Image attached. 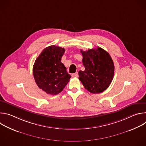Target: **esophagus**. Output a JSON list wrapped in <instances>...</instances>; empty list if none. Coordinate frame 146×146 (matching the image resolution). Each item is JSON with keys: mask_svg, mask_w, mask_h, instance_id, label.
<instances>
[{"mask_svg": "<svg viewBox=\"0 0 146 146\" xmlns=\"http://www.w3.org/2000/svg\"><path fill=\"white\" fill-rule=\"evenodd\" d=\"M78 72H76L75 73H73V74H72V76L73 77H78Z\"/></svg>", "mask_w": 146, "mask_h": 146, "instance_id": "34e87169", "label": "esophagus"}]
</instances>
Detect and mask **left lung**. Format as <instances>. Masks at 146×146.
<instances>
[{"label":"left lung","mask_w":146,"mask_h":146,"mask_svg":"<svg viewBox=\"0 0 146 146\" xmlns=\"http://www.w3.org/2000/svg\"><path fill=\"white\" fill-rule=\"evenodd\" d=\"M85 70L78 72L79 80L92 94H99L110 85L114 74V65L110 54L100 47L81 50Z\"/></svg>","instance_id":"left-lung-1"}]
</instances>
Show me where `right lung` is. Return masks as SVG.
<instances>
[{"label":"right lung","instance_id":"1","mask_svg":"<svg viewBox=\"0 0 146 146\" xmlns=\"http://www.w3.org/2000/svg\"><path fill=\"white\" fill-rule=\"evenodd\" d=\"M65 50L54 45L44 48L33 65V74L38 88L47 94L57 95L63 91L71 77L61 62Z\"/></svg>","mask_w":146,"mask_h":146}]
</instances>
